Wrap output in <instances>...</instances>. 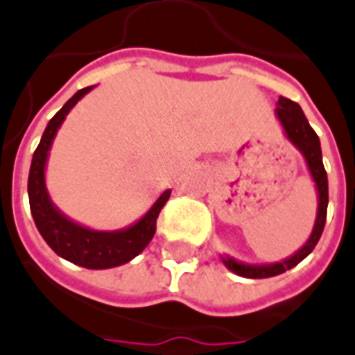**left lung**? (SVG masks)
<instances>
[{
	"mask_svg": "<svg viewBox=\"0 0 355 355\" xmlns=\"http://www.w3.org/2000/svg\"><path fill=\"white\" fill-rule=\"evenodd\" d=\"M275 115L279 119L280 126L284 130L286 139L293 144L295 148L299 150L300 155L304 157V163L308 166L311 180L315 183L317 191V216L313 229H311L310 238L306 240V243L299 251H295L291 257L280 260V262L273 263H245L240 262L236 258L223 254L222 262L229 271L245 277V279H269L275 275H280L288 271V269L295 268L297 263L302 262L308 254L313 251V248L319 242V238L322 234L326 222V209H328V178H326L324 164H322V152H321V141L317 137V133L308 123L304 112L300 110L297 102L290 101V98L280 97L277 102V110Z\"/></svg>",
	"mask_w": 355,
	"mask_h": 355,
	"instance_id": "8db88e82",
	"label": "left lung"
}]
</instances>
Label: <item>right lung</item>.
<instances>
[{"label": "right lung", "instance_id": "add662e5", "mask_svg": "<svg viewBox=\"0 0 355 355\" xmlns=\"http://www.w3.org/2000/svg\"><path fill=\"white\" fill-rule=\"evenodd\" d=\"M95 86L84 87L65 102L62 110L51 119L40 144L33 155L29 172V203L33 212L34 223L38 227L40 234L47 245L67 262L87 269H110L123 266L137 257L155 234V222L159 216L161 209L170 198V189L155 200V203L148 209V212L141 216L135 223L117 229V231H97L89 227L76 223L69 216L53 203L47 185H45V168L49 159L51 146L55 141L56 133L60 130L62 123L67 113L75 107V104L82 97H86Z\"/></svg>", "mask_w": 355, "mask_h": 355}]
</instances>
